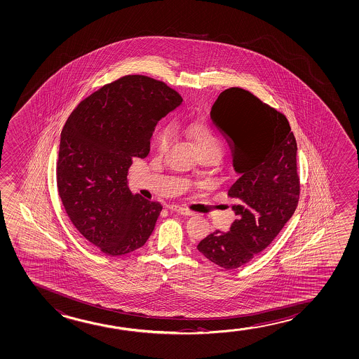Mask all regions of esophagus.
I'll list each match as a JSON object with an SVG mask.
<instances>
[{
	"label": "esophagus",
	"instance_id": "obj_1",
	"mask_svg": "<svg viewBox=\"0 0 359 359\" xmlns=\"http://www.w3.org/2000/svg\"><path fill=\"white\" fill-rule=\"evenodd\" d=\"M170 210L172 212H176V213H180V215H187V217H191V215H194L192 210H189V209L183 208V207H180V205H170L168 207Z\"/></svg>",
	"mask_w": 359,
	"mask_h": 359
}]
</instances>
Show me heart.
I'll return each instance as SVG.
<instances>
[{"mask_svg":"<svg viewBox=\"0 0 359 359\" xmlns=\"http://www.w3.org/2000/svg\"><path fill=\"white\" fill-rule=\"evenodd\" d=\"M184 133L192 140L198 147L202 155L212 152H222V142L219 136L217 135L213 128L205 121H192L183 126ZM173 140V129L171 126H165L157 133L156 136V150L160 154H165L170 149Z\"/></svg>","mask_w":359,"mask_h":359,"instance_id":"1","label":"heart"}]
</instances>
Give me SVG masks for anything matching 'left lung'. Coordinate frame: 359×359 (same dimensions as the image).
I'll use <instances>...</instances> for the list:
<instances>
[{
	"label": "left lung",
	"mask_w": 359,
	"mask_h": 359,
	"mask_svg": "<svg viewBox=\"0 0 359 359\" xmlns=\"http://www.w3.org/2000/svg\"><path fill=\"white\" fill-rule=\"evenodd\" d=\"M210 116L229 141L241 175L228 191L236 219L228 233L215 230L197 249L231 270L266 249L294 215L300 198L297 144L284 114L241 88L220 93Z\"/></svg>",
	"instance_id": "8db88e82"
}]
</instances>
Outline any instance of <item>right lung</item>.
<instances>
[{
  "instance_id": "right-lung-1",
  "label": "right lung",
  "mask_w": 359,
  "mask_h": 359,
  "mask_svg": "<svg viewBox=\"0 0 359 359\" xmlns=\"http://www.w3.org/2000/svg\"><path fill=\"white\" fill-rule=\"evenodd\" d=\"M183 102L163 81L125 75L86 97L60 134L57 186L76 230L100 252L118 257L150 238L162 210L128 187L135 157L150 152L152 131Z\"/></svg>"
}]
</instances>
